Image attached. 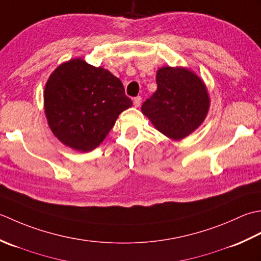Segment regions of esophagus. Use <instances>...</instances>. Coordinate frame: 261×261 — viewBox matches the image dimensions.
<instances>
[{"instance_id": "obj_1", "label": "esophagus", "mask_w": 261, "mask_h": 261, "mask_svg": "<svg viewBox=\"0 0 261 261\" xmlns=\"http://www.w3.org/2000/svg\"><path fill=\"white\" fill-rule=\"evenodd\" d=\"M133 102H134L135 107H140L141 103H142V98L141 97H135L134 100H133Z\"/></svg>"}]
</instances>
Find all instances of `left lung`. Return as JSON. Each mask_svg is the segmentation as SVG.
<instances>
[{
    "label": "left lung",
    "instance_id": "obj_1",
    "mask_svg": "<svg viewBox=\"0 0 261 261\" xmlns=\"http://www.w3.org/2000/svg\"><path fill=\"white\" fill-rule=\"evenodd\" d=\"M156 84V91L143 102L142 113L162 134L181 140L203 123L208 111L205 84L184 67L160 68Z\"/></svg>",
    "mask_w": 261,
    "mask_h": 261
}]
</instances>
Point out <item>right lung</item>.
Listing matches in <instances>:
<instances>
[{
  "label": "right lung",
  "instance_id": "1",
  "mask_svg": "<svg viewBox=\"0 0 261 261\" xmlns=\"http://www.w3.org/2000/svg\"><path fill=\"white\" fill-rule=\"evenodd\" d=\"M44 99L54 135L63 144L82 152L97 147L121 111L133 105L118 77L80 58L53 72Z\"/></svg>",
  "mask_w": 261,
  "mask_h": 261
}]
</instances>
